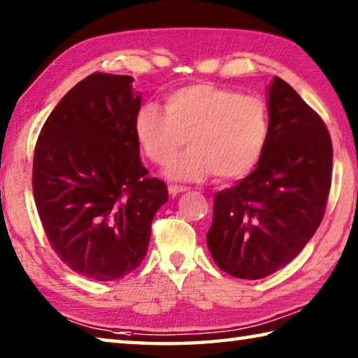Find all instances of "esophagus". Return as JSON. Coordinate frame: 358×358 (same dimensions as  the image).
I'll use <instances>...</instances> for the list:
<instances>
[{"mask_svg":"<svg viewBox=\"0 0 358 358\" xmlns=\"http://www.w3.org/2000/svg\"><path fill=\"white\" fill-rule=\"evenodd\" d=\"M187 190H189V189H187V187H182V185H174V184L168 185V192H169V195H171V196L179 195V193H184Z\"/></svg>","mask_w":358,"mask_h":358,"instance_id":"1","label":"esophagus"}]
</instances>
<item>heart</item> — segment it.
Masks as SVG:
<instances>
[{"label": "heart", "instance_id": "1", "mask_svg": "<svg viewBox=\"0 0 358 358\" xmlns=\"http://www.w3.org/2000/svg\"><path fill=\"white\" fill-rule=\"evenodd\" d=\"M135 134L148 159L166 165L184 148L190 149L168 168V176L199 180L215 174L237 180L258 166L268 140L264 102L212 83L178 87L166 94L165 111L143 105L135 116Z\"/></svg>", "mask_w": 358, "mask_h": 358}]
</instances>
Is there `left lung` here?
Instances as JSON below:
<instances>
[{"label":"left lung","mask_w":358,"mask_h":358,"mask_svg":"<svg viewBox=\"0 0 358 358\" xmlns=\"http://www.w3.org/2000/svg\"><path fill=\"white\" fill-rule=\"evenodd\" d=\"M330 134L280 77L268 86V140L253 173L215 193L208 247L215 264L259 280L302 252L321 224L331 185Z\"/></svg>","instance_id":"obj_1"}]
</instances>
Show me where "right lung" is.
I'll return each mask as SVG.
<instances>
[{"mask_svg": "<svg viewBox=\"0 0 358 358\" xmlns=\"http://www.w3.org/2000/svg\"><path fill=\"white\" fill-rule=\"evenodd\" d=\"M131 77L96 72L55 106L37 138L33 193L43 231L78 275L111 281L140 266L165 182L140 160Z\"/></svg>", "mask_w": 358, "mask_h": 358, "instance_id": "right-lung-1", "label": "right lung"}]
</instances>
